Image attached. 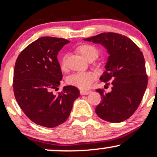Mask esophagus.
I'll return each mask as SVG.
<instances>
[{
	"instance_id": "34e87169",
	"label": "esophagus",
	"mask_w": 157,
	"mask_h": 157,
	"mask_svg": "<svg viewBox=\"0 0 157 157\" xmlns=\"http://www.w3.org/2000/svg\"><path fill=\"white\" fill-rule=\"evenodd\" d=\"M90 93V92L89 91H86V90H81L80 91V94H82V95H84V94H88Z\"/></svg>"
}]
</instances>
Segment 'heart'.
<instances>
[{
  "mask_svg": "<svg viewBox=\"0 0 157 157\" xmlns=\"http://www.w3.org/2000/svg\"><path fill=\"white\" fill-rule=\"evenodd\" d=\"M77 52L88 61H92L98 56V51L95 46L89 44H81L76 47ZM59 67L63 71H67L66 56L63 55L59 62ZM95 78V74L92 71L83 73H75L69 75L67 78V83L69 85L76 86L79 89H88Z\"/></svg>",
  "mask_w": 157,
  "mask_h": 157,
  "instance_id": "obj_1",
  "label": "heart"
}]
</instances>
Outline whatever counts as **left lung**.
<instances>
[{"label":"left lung","mask_w":157,"mask_h":157,"mask_svg":"<svg viewBox=\"0 0 157 157\" xmlns=\"http://www.w3.org/2000/svg\"><path fill=\"white\" fill-rule=\"evenodd\" d=\"M84 40L102 44L109 54L105 71L100 79L106 85L111 81V92L96 90L102 98L96 113L113 123L129 119L140 105L148 84L142 52L127 36L115 33H102Z\"/></svg>","instance_id":"obj_1"}]
</instances>
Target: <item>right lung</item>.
Returning a JSON list of instances; mask_svg holds the SVG:
<instances>
[{
  "instance_id": "1",
  "label": "right lung",
  "mask_w": 157,
  "mask_h": 157,
  "mask_svg": "<svg viewBox=\"0 0 157 157\" xmlns=\"http://www.w3.org/2000/svg\"><path fill=\"white\" fill-rule=\"evenodd\" d=\"M69 40L45 36L38 38L19 54L13 71V89L22 111L36 124L53 128L68 118L73 102L80 95L78 89L64 86L57 95L63 74L58 52Z\"/></svg>"
}]
</instances>
